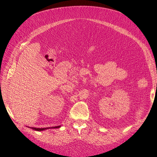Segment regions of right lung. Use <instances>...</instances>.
Listing matches in <instances>:
<instances>
[{"instance_id":"add662e5","label":"right lung","mask_w":157,"mask_h":157,"mask_svg":"<svg viewBox=\"0 0 157 157\" xmlns=\"http://www.w3.org/2000/svg\"><path fill=\"white\" fill-rule=\"evenodd\" d=\"M60 126H57V127H47V128H36V127H29L30 128H32L33 130H36V131H39V132H40V131H43V130H47V129H52V128H60Z\"/></svg>"}]
</instances>
